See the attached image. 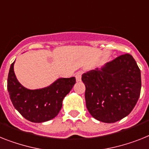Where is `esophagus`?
I'll return each instance as SVG.
<instances>
[{
  "label": "esophagus",
  "mask_w": 149,
  "mask_h": 149,
  "mask_svg": "<svg viewBox=\"0 0 149 149\" xmlns=\"http://www.w3.org/2000/svg\"><path fill=\"white\" fill-rule=\"evenodd\" d=\"M82 74H83V72H81V71H79V72H76L75 77H76V80H77V81H81Z\"/></svg>",
  "instance_id": "obj_1"
}]
</instances>
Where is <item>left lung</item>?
I'll return each instance as SVG.
<instances>
[{
    "label": "left lung",
    "mask_w": 149,
    "mask_h": 149,
    "mask_svg": "<svg viewBox=\"0 0 149 149\" xmlns=\"http://www.w3.org/2000/svg\"><path fill=\"white\" fill-rule=\"evenodd\" d=\"M81 80L88 111L103 123H112L127 116L139 98L141 72L130 54L84 73Z\"/></svg>",
    "instance_id": "obj_1"
}]
</instances>
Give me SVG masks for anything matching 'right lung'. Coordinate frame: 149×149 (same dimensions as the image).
<instances>
[{"mask_svg":"<svg viewBox=\"0 0 149 149\" xmlns=\"http://www.w3.org/2000/svg\"><path fill=\"white\" fill-rule=\"evenodd\" d=\"M11 64L7 77V91L16 110L33 123H43L57 116L62 101L76 83L74 77L58 78L46 88L30 90L18 81Z\"/></svg>","mask_w":149,"mask_h":149,"instance_id":"add662e5","label":"right lung"}]
</instances>
